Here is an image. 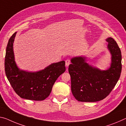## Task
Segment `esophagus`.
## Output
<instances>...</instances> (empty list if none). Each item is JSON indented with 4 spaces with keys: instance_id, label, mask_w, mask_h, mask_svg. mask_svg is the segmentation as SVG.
<instances>
[{
    "instance_id": "34e87169",
    "label": "esophagus",
    "mask_w": 126,
    "mask_h": 126,
    "mask_svg": "<svg viewBox=\"0 0 126 126\" xmlns=\"http://www.w3.org/2000/svg\"><path fill=\"white\" fill-rule=\"evenodd\" d=\"M71 64V61L69 59H67L66 61H65V65L66 67H68V65Z\"/></svg>"
}]
</instances>
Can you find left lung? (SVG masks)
Instances as JSON below:
<instances>
[{
    "label": "left lung",
    "mask_w": 126,
    "mask_h": 126,
    "mask_svg": "<svg viewBox=\"0 0 126 126\" xmlns=\"http://www.w3.org/2000/svg\"><path fill=\"white\" fill-rule=\"evenodd\" d=\"M111 54V64L107 70L89 65L86 58L71 59L68 72L71 79V90L75 99L82 102H96L105 98L117 84L122 71L120 48L111 37L106 39Z\"/></svg>",
    "instance_id": "left-lung-1"
}]
</instances>
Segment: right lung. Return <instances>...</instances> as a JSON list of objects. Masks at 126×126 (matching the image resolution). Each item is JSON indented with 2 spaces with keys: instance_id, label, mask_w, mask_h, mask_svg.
Masks as SVG:
<instances>
[{
  "instance_id": "right-lung-1",
  "label": "right lung",
  "mask_w": 126,
  "mask_h": 126,
  "mask_svg": "<svg viewBox=\"0 0 126 126\" xmlns=\"http://www.w3.org/2000/svg\"><path fill=\"white\" fill-rule=\"evenodd\" d=\"M16 33V32L10 37L6 48V76L14 90L21 98L44 100L49 96L55 81L65 72V62L52 63L43 70L34 72L19 69L15 61L13 47Z\"/></svg>"
}]
</instances>
